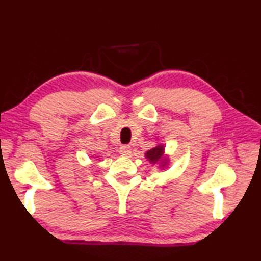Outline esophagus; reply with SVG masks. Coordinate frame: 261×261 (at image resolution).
Segmentation results:
<instances>
[{"label":"esophagus","instance_id":"obj_1","mask_svg":"<svg viewBox=\"0 0 261 261\" xmlns=\"http://www.w3.org/2000/svg\"><path fill=\"white\" fill-rule=\"evenodd\" d=\"M119 151L121 154H124V156H129V154L131 153V147L129 145H123L121 146Z\"/></svg>","mask_w":261,"mask_h":261}]
</instances>
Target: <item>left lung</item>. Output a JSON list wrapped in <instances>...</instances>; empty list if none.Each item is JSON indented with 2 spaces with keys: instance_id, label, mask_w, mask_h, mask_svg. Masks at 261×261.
<instances>
[{
  "instance_id": "8db88e82",
  "label": "left lung",
  "mask_w": 261,
  "mask_h": 261,
  "mask_svg": "<svg viewBox=\"0 0 261 261\" xmlns=\"http://www.w3.org/2000/svg\"><path fill=\"white\" fill-rule=\"evenodd\" d=\"M163 147H160V146H158V147H156V148H153V149H151V150H149L148 152H147V158L150 160V162H157V160H159L160 159V157L163 156Z\"/></svg>"
}]
</instances>
